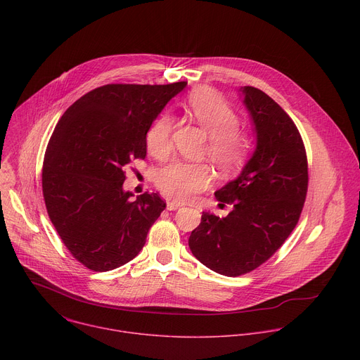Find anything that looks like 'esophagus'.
Returning a JSON list of instances; mask_svg holds the SVG:
<instances>
[{
    "label": "esophagus",
    "mask_w": 360,
    "mask_h": 360,
    "mask_svg": "<svg viewBox=\"0 0 360 360\" xmlns=\"http://www.w3.org/2000/svg\"><path fill=\"white\" fill-rule=\"evenodd\" d=\"M181 207H182V203H179V202H175V200H168L167 202V210L168 211H175V210H178Z\"/></svg>",
    "instance_id": "esophagus-1"
}]
</instances>
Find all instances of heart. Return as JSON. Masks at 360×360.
Here are the masks:
<instances>
[{
	"mask_svg": "<svg viewBox=\"0 0 360 360\" xmlns=\"http://www.w3.org/2000/svg\"><path fill=\"white\" fill-rule=\"evenodd\" d=\"M191 117L210 135V158L224 171L239 168L249 152L248 135L238 129L235 111L217 94L200 89L186 99ZM148 150L157 160H165L172 149V120L160 117L146 136ZM211 171L203 164L174 162L158 172L157 186L168 198L185 202L211 184Z\"/></svg>",
	"mask_w": 360,
	"mask_h": 360,
	"instance_id": "heart-1",
	"label": "heart"
}]
</instances>
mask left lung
I'll return each mask as SVG.
<instances>
[{
  "label": "left lung",
  "mask_w": 360,
  "mask_h": 360,
  "mask_svg": "<svg viewBox=\"0 0 360 360\" xmlns=\"http://www.w3.org/2000/svg\"><path fill=\"white\" fill-rule=\"evenodd\" d=\"M239 91L255 150L240 174L215 192L233 210L225 218L202 212L188 240L200 264L225 276L248 274L271 258L296 226L307 192L306 152L293 121L264 91Z\"/></svg>",
  "instance_id": "8db88e82"
}]
</instances>
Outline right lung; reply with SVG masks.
Masks as SVG:
<instances>
[{
	"label": "right lung",
	"mask_w": 360,
	"mask_h": 360,
	"mask_svg": "<svg viewBox=\"0 0 360 360\" xmlns=\"http://www.w3.org/2000/svg\"><path fill=\"white\" fill-rule=\"evenodd\" d=\"M186 82L108 84L81 96L51 136L42 168L48 217L74 258L95 272L141 252L167 203L124 189V168L146 157V134Z\"/></svg>",
	"instance_id": "right-lung-1"
}]
</instances>
